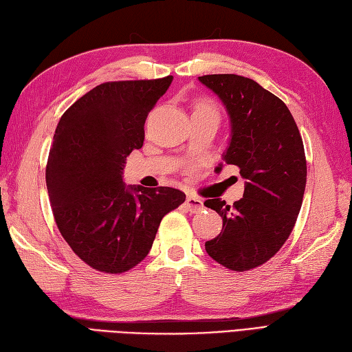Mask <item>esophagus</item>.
I'll return each instance as SVG.
<instances>
[{"label":"esophagus","mask_w":352,"mask_h":352,"mask_svg":"<svg viewBox=\"0 0 352 352\" xmlns=\"http://www.w3.org/2000/svg\"><path fill=\"white\" fill-rule=\"evenodd\" d=\"M185 205H186V208H188L190 212H199V210L203 209L201 199H199L196 196H188V197H186Z\"/></svg>","instance_id":"1"}]
</instances>
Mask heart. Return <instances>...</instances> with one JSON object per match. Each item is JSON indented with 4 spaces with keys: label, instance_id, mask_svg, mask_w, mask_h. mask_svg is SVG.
Segmentation results:
<instances>
[{
    "label": "heart",
    "instance_id": "1",
    "mask_svg": "<svg viewBox=\"0 0 352 352\" xmlns=\"http://www.w3.org/2000/svg\"><path fill=\"white\" fill-rule=\"evenodd\" d=\"M194 113H214V114H218V108L214 102H210V100H200V102H197L196 107H194Z\"/></svg>",
    "mask_w": 352,
    "mask_h": 352
}]
</instances>
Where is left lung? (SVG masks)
Listing matches in <instances>:
<instances>
[{
	"mask_svg": "<svg viewBox=\"0 0 352 352\" xmlns=\"http://www.w3.org/2000/svg\"><path fill=\"white\" fill-rule=\"evenodd\" d=\"M228 108L232 138L224 162L247 179L244 197L205 206L223 218V230L206 241V253L230 271H248L268 262L291 235L307 181L306 153L298 126L282 99L245 76H199Z\"/></svg>",
	"mask_w": 352,
	"mask_h": 352,
	"instance_id": "1",
	"label": "left lung"
}]
</instances>
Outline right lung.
I'll return each instance as SVG.
<instances>
[{
    "mask_svg": "<svg viewBox=\"0 0 352 352\" xmlns=\"http://www.w3.org/2000/svg\"><path fill=\"white\" fill-rule=\"evenodd\" d=\"M173 76L110 81L70 105L57 124L46 164L54 220L90 268L122 274L149 254L160 223L185 194L170 186L126 188L129 153L144 142L147 114Z\"/></svg>",
    "mask_w": 352,
    "mask_h": 352,
    "instance_id": "obj_1",
    "label": "right lung"
}]
</instances>
